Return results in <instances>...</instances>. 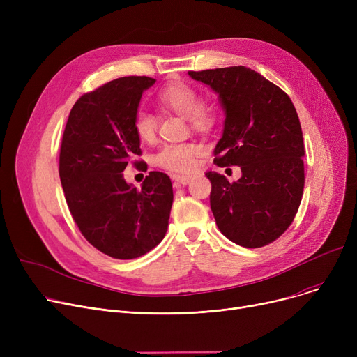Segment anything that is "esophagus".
Returning a JSON list of instances; mask_svg holds the SVG:
<instances>
[{
    "instance_id": "obj_1",
    "label": "esophagus",
    "mask_w": 357,
    "mask_h": 357,
    "mask_svg": "<svg viewBox=\"0 0 357 357\" xmlns=\"http://www.w3.org/2000/svg\"><path fill=\"white\" fill-rule=\"evenodd\" d=\"M172 179H174V183H175L176 186H181V185H188V183H191L192 176H188V175H174Z\"/></svg>"
}]
</instances>
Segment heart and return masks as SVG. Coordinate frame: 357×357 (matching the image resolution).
Here are the masks:
<instances>
[{
	"mask_svg": "<svg viewBox=\"0 0 357 357\" xmlns=\"http://www.w3.org/2000/svg\"><path fill=\"white\" fill-rule=\"evenodd\" d=\"M159 100L178 114L188 117L195 127H202L210 121V112L204 105H198L197 92L185 84H171L159 92ZM135 131L140 140L152 142L156 135V117L147 108H139L133 119ZM198 147L191 143H169L159 149L155 163L174 172H188L195 165Z\"/></svg>",
	"mask_w": 357,
	"mask_h": 357,
	"instance_id": "heart-1",
	"label": "heart"
}]
</instances>
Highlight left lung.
<instances>
[{
  "mask_svg": "<svg viewBox=\"0 0 357 357\" xmlns=\"http://www.w3.org/2000/svg\"><path fill=\"white\" fill-rule=\"evenodd\" d=\"M210 86L224 111L214 149L218 166H240L236 182L208 171L220 231L243 248L266 246L294 221L304 191V139L287 93L246 66L188 72Z\"/></svg>",
  "mask_w": 357,
  "mask_h": 357,
  "instance_id": "obj_1",
  "label": "left lung"
}]
</instances>
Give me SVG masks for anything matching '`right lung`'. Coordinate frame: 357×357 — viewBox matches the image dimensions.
Listing matches in <instances>:
<instances>
[{"instance_id": "1", "label": "right lung", "mask_w": 357, "mask_h": 357, "mask_svg": "<svg viewBox=\"0 0 357 357\" xmlns=\"http://www.w3.org/2000/svg\"><path fill=\"white\" fill-rule=\"evenodd\" d=\"M156 79L124 77L84 93L63 131L59 176L69 211L93 248L114 259L146 255L163 240L174 202L172 182L149 172L142 190L126 166L142 155L133 119Z\"/></svg>"}]
</instances>
